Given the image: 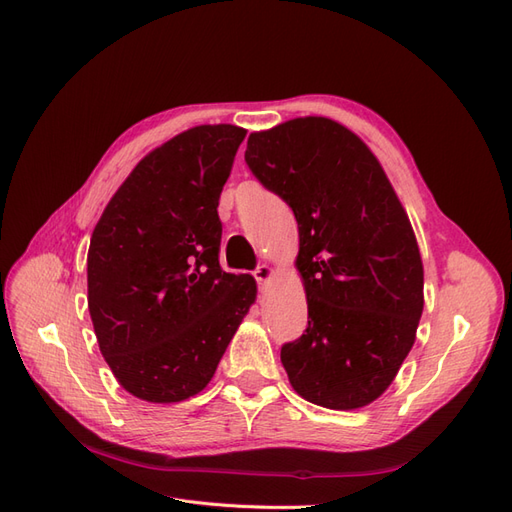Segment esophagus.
Returning a JSON list of instances; mask_svg holds the SVG:
<instances>
[{
  "label": "esophagus",
  "instance_id": "1",
  "mask_svg": "<svg viewBox=\"0 0 512 512\" xmlns=\"http://www.w3.org/2000/svg\"><path fill=\"white\" fill-rule=\"evenodd\" d=\"M271 275H273V269H271L269 265H258V267L254 269V277H256V282H258V284H265V282H269V280H271Z\"/></svg>",
  "mask_w": 512,
  "mask_h": 512
}]
</instances>
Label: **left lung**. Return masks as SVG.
Returning <instances> with one entry per match:
<instances>
[{"label":"left lung","mask_w":512,"mask_h":512,"mask_svg":"<svg viewBox=\"0 0 512 512\" xmlns=\"http://www.w3.org/2000/svg\"><path fill=\"white\" fill-rule=\"evenodd\" d=\"M245 162L299 224L307 329L282 346L292 389L316 406L363 408L389 389L423 314L408 215L374 153L327 117L250 134Z\"/></svg>","instance_id":"obj_1"}]
</instances>
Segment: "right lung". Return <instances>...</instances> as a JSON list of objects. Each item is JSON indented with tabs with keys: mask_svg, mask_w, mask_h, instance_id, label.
<instances>
[{
	"mask_svg": "<svg viewBox=\"0 0 512 512\" xmlns=\"http://www.w3.org/2000/svg\"><path fill=\"white\" fill-rule=\"evenodd\" d=\"M245 130L196 126L145 156L106 205L87 254V303L119 384L175 404L213 378L256 301L220 267V194Z\"/></svg>",
	"mask_w": 512,
	"mask_h": 512,
	"instance_id": "add662e5",
	"label": "right lung"
}]
</instances>
